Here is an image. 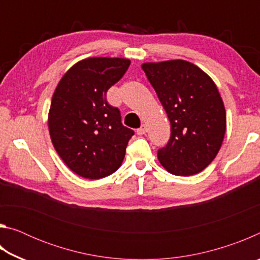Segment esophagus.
Masks as SVG:
<instances>
[{"mask_svg":"<svg viewBox=\"0 0 260 260\" xmlns=\"http://www.w3.org/2000/svg\"><path fill=\"white\" fill-rule=\"evenodd\" d=\"M147 131H148L147 125L146 124H142V125L140 126V128L136 129V133H138L139 135H143V134L147 133Z\"/></svg>","mask_w":260,"mask_h":260,"instance_id":"1","label":"esophagus"}]
</instances>
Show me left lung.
I'll return each instance as SVG.
<instances>
[{
	"label": "left lung",
	"instance_id": "left-lung-1",
	"mask_svg": "<svg viewBox=\"0 0 260 260\" xmlns=\"http://www.w3.org/2000/svg\"><path fill=\"white\" fill-rule=\"evenodd\" d=\"M141 67L171 122V138L158 150V160L174 175L202 172L217 156L226 133V110L217 85L183 59Z\"/></svg>",
	"mask_w": 260,
	"mask_h": 260
}]
</instances>
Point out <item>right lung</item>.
Listing matches in <instances>:
<instances>
[{
	"mask_svg": "<svg viewBox=\"0 0 260 260\" xmlns=\"http://www.w3.org/2000/svg\"><path fill=\"white\" fill-rule=\"evenodd\" d=\"M131 60L89 57L70 68L57 85L48 113L51 142L70 170L98 180L119 169L134 132L107 102V91L124 76Z\"/></svg>",
	"mask_w": 260,
	"mask_h": 260,
	"instance_id": "obj_1",
	"label": "right lung"
}]
</instances>
